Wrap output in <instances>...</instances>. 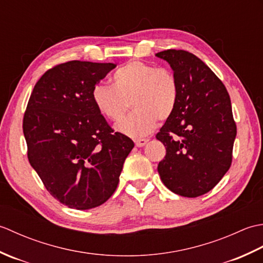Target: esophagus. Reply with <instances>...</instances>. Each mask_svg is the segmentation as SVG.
Masks as SVG:
<instances>
[{"label": "esophagus", "mask_w": 263, "mask_h": 263, "mask_svg": "<svg viewBox=\"0 0 263 263\" xmlns=\"http://www.w3.org/2000/svg\"><path fill=\"white\" fill-rule=\"evenodd\" d=\"M148 141H149V139H136V140H135L136 147L141 148V147H143V146H146Z\"/></svg>", "instance_id": "1"}]
</instances>
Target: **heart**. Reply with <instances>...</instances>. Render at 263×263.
I'll list each match as a JSON object with an SVG mask.
<instances>
[{
  "label": "heart",
  "mask_w": 263,
  "mask_h": 263,
  "mask_svg": "<svg viewBox=\"0 0 263 263\" xmlns=\"http://www.w3.org/2000/svg\"><path fill=\"white\" fill-rule=\"evenodd\" d=\"M113 85L98 82L91 98L97 110L106 119L119 121L131 102L132 113L116 124L123 135L140 138L149 135L158 119L165 121L174 113L180 96L175 74L167 69L131 61L111 76Z\"/></svg>",
  "instance_id": "b5f03b06"
}]
</instances>
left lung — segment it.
Listing matches in <instances>:
<instances>
[{
  "label": "left lung",
  "instance_id": "obj_1",
  "mask_svg": "<svg viewBox=\"0 0 263 263\" xmlns=\"http://www.w3.org/2000/svg\"><path fill=\"white\" fill-rule=\"evenodd\" d=\"M156 57L171 65L180 87L174 113L156 136L166 147L157 170L172 192L197 198L214 189L231 167L236 124L230 95L194 54L167 49Z\"/></svg>",
  "mask_w": 263,
  "mask_h": 263
}]
</instances>
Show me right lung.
I'll list each match as a JSON object with an SVG mask.
<instances>
[{
  "instance_id": "1",
  "label": "right lung",
  "mask_w": 263,
  "mask_h": 263,
  "mask_svg": "<svg viewBox=\"0 0 263 263\" xmlns=\"http://www.w3.org/2000/svg\"><path fill=\"white\" fill-rule=\"evenodd\" d=\"M114 63L70 61L33 87L24 116L28 159L47 191L69 208L87 210L115 192L135 143L114 132L91 91Z\"/></svg>"
}]
</instances>
